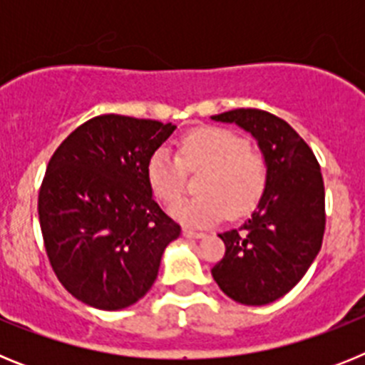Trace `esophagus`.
I'll use <instances>...</instances> for the list:
<instances>
[{"label": "esophagus", "instance_id": "34e87169", "mask_svg": "<svg viewBox=\"0 0 365 365\" xmlns=\"http://www.w3.org/2000/svg\"><path fill=\"white\" fill-rule=\"evenodd\" d=\"M182 234L186 235V237H195V240H199V237H205V232H201V230H193V228H188V227H185L182 228Z\"/></svg>", "mask_w": 365, "mask_h": 365}]
</instances>
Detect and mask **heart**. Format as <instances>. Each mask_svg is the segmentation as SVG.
<instances>
[{
  "label": "heart",
  "instance_id": "obj_1",
  "mask_svg": "<svg viewBox=\"0 0 365 365\" xmlns=\"http://www.w3.org/2000/svg\"><path fill=\"white\" fill-rule=\"evenodd\" d=\"M186 170L202 172L197 197L172 206V214L192 225H212L222 215L241 217L261 199L267 186V160L241 135L225 128H197L180 138L179 155L159 148L148 163L151 190L172 205L186 190Z\"/></svg>",
  "mask_w": 365,
  "mask_h": 365
}]
</instances>
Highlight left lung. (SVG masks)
<instances>
[{
	"mask_svg": "<svg viewBox=\"0 0 365 365\" xmlns=\"http://www.w3.org/2000/svg\"><path fill=\"white\" fill-rule=\"evenodd\" d=\"M212 118L252 133L269 170L250 219L219 234L227 250L212 276L234 302L267 305L291 291L320 252L325 232L320 164L309 144L272 113L232 109Z\"/></svg>",
	"mask_w": 365,
	"mask_h": 365,
	"instance_id": "left-lung-1",
	"label": "left lung"
}]
</instances>
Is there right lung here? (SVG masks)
<instances>
[{
	"instance_id": "1",
	"label": "right lung",
	"mask_w": 365,
	"mask_h": 365,
	"mask_svg": "<svg viewBox=\"0 0 365 365\" xmlns=\"http://www.w3.org/2000/svg\"><path fill=\"white\" fill-rule=\"evenodd\" d=\"M173 130L172 122L100 115L51 157L38 195L41 235L56 278L80 302L118 311L157 279L180 227L155 202L148 163Z\"/></svg>"
}]
</instances>
